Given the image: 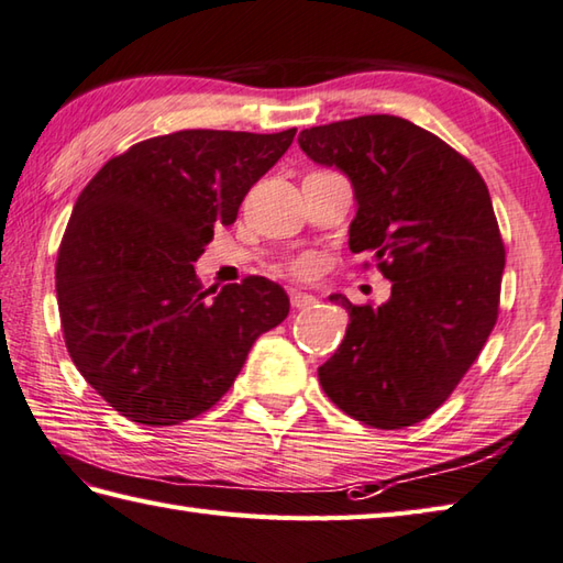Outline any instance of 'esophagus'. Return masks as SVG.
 Masks as SVG:
<instances>
[{
  "instance_id": "esophagus-1",
  "label": "esophagus",
  "mask_w": 563,
  "mask_h": 563,
  "mask_svg": "<svg viewBox=\"0 0 563 563\" xmlns=\"http://www.w3.org/2000/svg\"><path fill=\"white\" fill-rule=\"evenodd\" d=\"M317 302V297L310 292H300V290H290V305L295 310H307V307H312Z\"/></svg>"
}]
</instances>
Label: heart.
<instances>
[{"label":"heart","instance_id":"b5f03b06","mask_svg":"<svg viewBox=\"0 0 563 563\" xmlns=\"http://www.w3.org/2000/svg\"><path fill=\"white\" fill-rule=\"evenodd\" d=\"M290 271L295 275H302V278H310V275H314L319 271V261H317V256H312V253H302V256L290 261Z\"/></svg>","mask_w":563,"mask_h":563}]
</instances>
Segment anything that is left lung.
<instances>
[{
  "label": "left lung",
  "instance_id": "obj_1",
  "mask_svg": "<svg viewBox=\"0 0 563 563\" xmlns=\"http://www.w3.org/2000/svg\"><path fill=\"white\" fill-rule=\"evenodd\" d=\"M300 148L354 185L349 249L371 253L390 300L351 305L346 336L319 366L341 412L378 429L427 420L498 322L505 246L488 187L468 158L402 117L305 129Z\"/></svg>",
  "mask_w": 563,
  "mask_h": 563
}]
</instances>
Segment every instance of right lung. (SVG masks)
Here are the masks:
<instances>
[{"instance_id": "1", "label": "right lung", "mask_w": 563, "mask_h": 563, "mask_svg": "<svg viewBox=\"0 0 563 563\" xmlns=\"http://www.w3.org/2000/svg\"><path fill=\"white\" fill-rule=\"evenodd\" d=\"M278 134L187 129L134 143L87 183L65 229L55 292L77 371L119 415L170 427L222 400L290 300L249 275L205 290L192 263L217 224L290 148Z\"/></svg>"}]
</instances>
